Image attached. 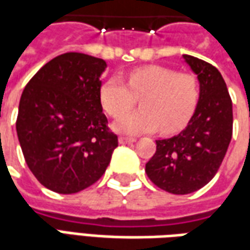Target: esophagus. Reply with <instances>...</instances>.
<instances>
[{
	"label": "esophagus",
	"instance_id": "1",
	"mask_svg": "<svg viewBox=\"0 0 250 250\" xmlns=\"http://www.w3.org/2000/svg\"><path fill=\"white\" fill-rule=\"evenodd\" d=\"M119 142L122 143V145H125V143H132V142H135V139H134V138L120 137V138H119Z\"/></svg>",
	"mask_w": 250,
	"mask_h": 250
}]
</instances>
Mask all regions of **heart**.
Instances as JSON below:
<instances>
[{
  "label": "heart",
  "instance_id": "1",
  "mask_svg": "<svg viewBox=\"0 0 250 250\" xmlns=\"http://www.w3.org/2000/svg\"><path fill=\"white\" fill-rule=\"evenodd\" d=\"M141 98L137 113L125 115L115 123L122 134L138 135L160 128L162 134L183 130L196 109L199 83L195 76L176 73L164 66H143L127 74V85L111 77L101 85L100 101L104 111L119 118Z\"/></svg>",
  "mask_w": 250,
  "mask_h": 250
}]
</instances>
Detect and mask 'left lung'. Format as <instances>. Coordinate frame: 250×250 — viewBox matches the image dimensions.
I'll return each instance as SVG.
<instances>
[{
  "label": "left lung",
  "mask_w": 250,
  "mask_h": 250,
  "mask_svg": "<svg viewBox=\"0 0 250 250\" xmlns=\"http://www.w3.org/2000/svg\"><path fill=\"white\" fill-rule=\"evenodd\" d=\"M183 58L198 76V105L179 135L155 141L157 150L145 169L155 186L174 195L192 193L210 183L233 134L231 99L222 74L202 59Z\"/></svg>",
  "instance_id": "8db88e82"
}]
</instances>
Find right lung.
<instances>
[{
  "mask_svg": "<svg viewBox=\"0 0 250 250\" xmlns=\"http://www.w3.org/2000/svg\"><path fill=\"white\" fill-rule=\"evenodd\" d=\"M105 61L66 52L47 62L22 92L16 131L29 170L63 195L95 184L109 165L118 137L100 101Z\"/></svg>",
  "mask_w": 250,
  "mask_h": 250,
  "instance_id": "1",
  "label": "right lung"
}]
</instances>
